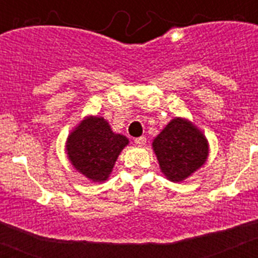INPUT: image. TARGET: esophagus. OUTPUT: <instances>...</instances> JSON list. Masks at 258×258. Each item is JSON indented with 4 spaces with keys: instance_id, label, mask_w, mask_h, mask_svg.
<instances>
[{
    "instance_id": "1",
    "label": "esophagus",
    "mask_w": 258,
    "mask_h": 258,
    "mask_svg": "<svg viewBox=\"0 0 258 258\" xmlns=\"http://www.w3.org/2000/svg\"><path fill=\"white\" fill-rule=\"evenodd\" d=\"M146 137H138V138H136L134 140V143H136L137 146H145L146 145Z\"/></svg>"
}]
</instances>
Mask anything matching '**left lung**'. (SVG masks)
<instances>
[{
    "instance_id": "left-lung-1",
    "label": "left lung",
    "mask_w": 258,
    "mask_h": 258,
    "mask_svg": "<svg viewBox=\"0 0 258 258\" xmlns=\"http://www.w3.org/2000/svg\"><path fill=\"white\" fill-rule=\"evenodd\" d=\"M160 170L172 182H182L206 164L209 145L197 125L183 117L168 122L152 142Z\"/></svg>"
}]
</instances>
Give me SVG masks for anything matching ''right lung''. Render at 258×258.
Instances as JSON below:
<instances>
[{"label": "right lung", "mask_w": 258, "mask_h": 258, "mask_svg": "<svg viewBox=\"0 0 258 258\" xmlns=\"http://www.w3.org/2000/svg\"><path fill=\"white\" fill-rule=\"evenodd\" d=\"M129 140L113 133L102 116H86L70 133L66 154L72 166L93 182H104L112 173L120 152Z\"/></svg>", "instance_id": "right-lung-1"}]
</instances>
